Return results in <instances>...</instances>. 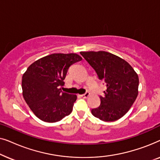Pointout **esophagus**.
<instances>
[{
    "mask_svg": "<svg viewBox=\"0 0 160 160\" xmlns=\"http://www.w3.org/2000/svg\"><path fill=\"white\" fill-rule=\"evenodd\" d=\"M89 95H90V93H89V92H85L84 94H83V95H82L81 96H82V97L84 98H87V97H89Z\"/></svg>",
    "mask_w": 160,
    "mask_h": 160,
    "instance_id": "esophagus-1",
    "label": "esophagus"
}]
</instances>
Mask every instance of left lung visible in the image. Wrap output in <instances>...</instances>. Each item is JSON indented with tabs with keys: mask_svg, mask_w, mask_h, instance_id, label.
Wrapping results in <instances>:
<instances>
[{
	"mask_svg": "<svg viewBox=\"0 0 160 160\" xmlns=\"http://www.w3.org/2000/svg\"><path fill=\"white\" fill-rule=\"evenodd\" d=\"M80 54L107 87L104 95L100 96V106L92 109V115L104 122L122 118L138 93L139 78L136 72L128 62L109 52H82Z\"/></svg>",
	"mask_w": 160,
	"mask_h": 160,
	"instance_id": "8db88e82",
	"label": "left lung"
}]
</instances>
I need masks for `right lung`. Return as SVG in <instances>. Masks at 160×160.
Wrapping results in <instances>:
<instances>
[{"instance_id": "add662e5", "label": "right lung", "mask_w": 160, "mask_h": 160, "mask_svg": "<svg viewBox=\"0 0 160 160\" xmlns=\"http://www.w3.org/2000/svg\"><path fill=\"white\" fill-rule=\"evenodd\" d=\"M82 60L77 54H52L36 60L28 68L22 79L25 102L38 119L56 122L72 112L77 96L63 92L68 70Z\"/></svg>"}]
</instances>
